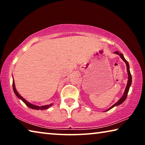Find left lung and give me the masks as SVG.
Wrapping results in <instances>:
<instances>
[{
    "label": "left lung",
    "mask_w": 145,
    "mask_h": 145,
    "mask_svg": "<svg viewBox=\"0 0 145 145\" xmlns=\"http://www.w3.org/2000/svg\"><path fill=\"white\" fill-rule=\"evenodd\" d=\"M114 53L116 54H117V55H119L120 57L122 59V60L125 63L126 66H127V73H128V81H127V86H126L125 89V91H124L123 95V96L121 97V99H120L117 102L115 103V104L113 105H112L111 107L109 108V109H107L106 111H109V110L111 109L112 108H113L114 107L118 106V105H120V104H121L122 103L125 101V99H127V94H128V93H129V88H130V87H131V84H132V75L131 74V72H130V68H129V65L128 61H127L125 59L123 55L121 53H120L118 51H116V52H114Z\"/></svg>",
    "instance_id": "8db88e82"
}]
</instances>
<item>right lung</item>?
<instances>
[{"instance_id": "right-lung-1", "label": "right lung", "mask_w": 145, "mask_h": 145, "mask_svg": "<svg viewBox=\"0 0 145 145\" xmlns=\"http://www.w3.org/2000/svg\"><path fill=\"white\" fill-rule=\"evenodd\" d=\"M13 89L14 91V94L16 95V96L19 99H20L22 100V101L25 103V105L29 107V108H31V109H36V110H44V109H48L49 107L52 106L53 105V104H50L49 105H41V106H38V105H34V104H32L31 103H29V102L27 101L26 100H25L24 99V98L21 96L19 94L17 91L16 89V88H15V85H14V79L13 78Z\"/></svg>"}]
</instances>
